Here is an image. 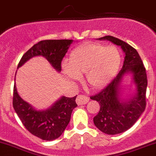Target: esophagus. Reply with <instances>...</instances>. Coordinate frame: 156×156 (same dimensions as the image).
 <instances>
[{"label":"esophagus","mask_w":156,"mask_h":156,"mask_svg":"<svg viewBox=\"0 0 156 156\" xmlns=\"http://www.w3.org/2000/svg\"><path fill=\"white\" fill-rule=\"evenodd\" d=\"M88 100L89 99L87 97H85L84 95H78L76 99V103H78V105H84L87 103Z\"/></svg>","instance_id":"1"}]
</instances>
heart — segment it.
<instances>
[{"mask_svg":"<svg viewBox=\"0 0 156 156\" xmlns=\"http://www.w3.org/2000/svg\"><path fill=\"white\" fill-rule=\"evenodd\" d=\"M121 63L117 48L100 44L86 43L74 49L69 62H62V71L72 81L81 78L85 72V80L95 89L104 87L115 75Z\"/></svg>","mask_w":156,"mask_h":156,"instance_id":"obj_1","label":"heart"}]
</instances>
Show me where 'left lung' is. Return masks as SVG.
Returning a JSON list of instances; mask_svg holds the SVG:
<instances>
[{
    "label": "left lung",
    "instance_id": "obj_1",
    "mask_svg": "<svg viewBox=\"0 0 156 156\" xmlns=\"http://www.w3.org/2000/svg\"><path fill=\"white\" fill-rule=\"evenodd\" d=\"M98 40H106L120 46L125 54L123 66L118 75L100 92L90 97L100 106L98 114L94 118L95 126L106 134H119L133 126L145 110L146 69L137 51L126 42L108 35ZM127 73L132 75V83L135 88L129 98H124L121 82Z\"/></svg>",
    "mask_w": 156,
    "mask_h": 156
}]
</instances>
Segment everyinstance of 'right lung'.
Masks as SVG:
<instances>
[{"mask_svg": "<svg viewBox=\"0 0 156 156\" xmlns=\"http://www.w3.org/2000/svg\"><path fill=\"white\" fill-rule=\"evenodd\" d=\"M73 40H46L33 45L20 59L17 69L34 56H43L53 69L61 72V62ZM16 77V76H15ZM61 97L47 109L37 110L19 95L16 83L12 106L25 127L44 140H53L61 136L70 122L72 110L76 107L75 99Z\"/></svg>", "mask_w": 156, "mask_h": 156, "instance_id": "obj_1", "label": "right lung"}]
</instances>
